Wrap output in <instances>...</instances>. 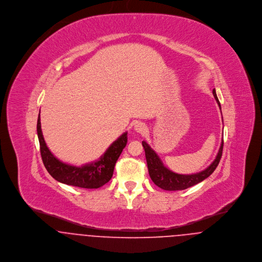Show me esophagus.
<instances>
[{
	"label": "esophagus",
	"instance_id": "34e87169",
	"mask_svg": "<svg viewBox=\"0 0 262 262\" xmlns=\"http://www.w3.org/2000/svg\"><path fill=\"white\" fill-rule=\"evenodd\" d=\"M134 129H135V131H136L137 133H139V134H145V133L147 132V127H146V125H145L144 123H142V122H137V123H135Z\"/></svg>",
	"mask_w": 262,
	"mask_h": 262
}]
</instances>
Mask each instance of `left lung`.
Returning a JSON list of instances; mask_svg holds the SVG:
<instances>
[{"label":"left lung","mask_w":262,"mask_h":262,"mask_svg":"<svg viewBox=\"0 0 262 262\" xmlns=\"http://www.w3.org/2000/svg\"><path fill=\"white\" fill-rule=\"evenodd\" d=\"M213 95L221 109L220 102L218 100L216 91L213 90ZM223 140L220 146V149L218 151V154L215 158V160L212 162L210 166H208L206 169H204L201 172L193 173V174H179L176 173L168 168H166L162 161L160 160L159 156L155 153V151L150 147L149 145L145 142L142 141L143 148L145 150V157L147 161V167H148V172H149L150 178L152 182L157 186V187L165 189V190H180V189H186L187 187H192L207 178H209L216 167L218 166L220 159L222 157V152H223Z\"/></svg>","instance_id":"8db88e82"}]
</instances>
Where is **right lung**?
<instances>
[{"label":"right lung","mask_w":262,"mask_h":262,"mask_svg":"<svg viewBox=\"0 0 262 262\" xmlns=\"http://www.w3.org/2000/svg\"><path fill=\"white\" fill-rule=\"evenodd\" d=\"M37 135L42 161L49 174L59 183L83 188H99L112 179L115 164L127 144V132H125L98 160L82 166H75L60 161L48 149L41 131L40 114Z\"/></svg>","instance_id":"1"}]
</instances>
